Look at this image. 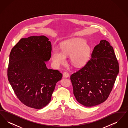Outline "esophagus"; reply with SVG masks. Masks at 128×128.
I'll return each mask as SVG.
<instances>
[{
	"instance_id": "34e87169",
	"label": "esophagus",
	"mask_w": 128,
	"mask_h": 128,
	"mask_svg": "<svg viewBox=\"0 0 128 128\" xmlns=\"http://www.w3.org/2000/svg\"><path fill=\"white\" fill-rule=\"evenodd\" d=\"M63 76L64 77H68L69 76V73H68V72H65L63 73Z\"/></svg>"
}]
</instances>
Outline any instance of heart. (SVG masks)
<instances>
[{"label":"heart","mask_w":128,"mask_h":128,"mask_svg":"<svg viewBox=\"0 0 128 128\" xmlns=\"http://www.w3.org/2000/svg\"><path fill=\"white\" fill-rule=\"evenodd\" d=\"M61 50L54 48L52 51V60L56 66H60L66 60V55H70V60L73 65L80 66L88 61L90 49L84 39L74 38L61 43Z\"/></svg>","instance_id":"obj_1"}]
</instances>
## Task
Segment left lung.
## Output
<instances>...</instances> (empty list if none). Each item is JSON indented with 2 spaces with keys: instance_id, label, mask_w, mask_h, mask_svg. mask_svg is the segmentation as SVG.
Masks as SVG:
<instances>
[{
  "instance_id": "1",
  "label": "left lung",
  "mask_w": 128,
  "mask_h": 128,
  "mask_svg": "<svg viewBox=\"0 0 128 128\" xmlns=\"http://www.w3.org/2000/svg\"><path fill=\"white\" fill-rule=\"evenodd\" d=\"M118 72L119 65L113 47L107 41H100L94 48L90 60L70 76L77 101L87 107L104 102Z\"/></svg>"
}]
</instances>
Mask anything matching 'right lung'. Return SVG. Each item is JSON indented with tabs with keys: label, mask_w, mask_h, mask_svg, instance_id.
Listing matches in <instances>:
<instances>
[{
	"label": "right lung",
	"mask_w": 128,
	"mask_h": 128,
	"mask_svg": "<svg viewBox=\"0 0 128 128\" xmlns=\"http://www.w3.org/2000/svg\"><path fill=\"white\" fill-rule=\"evenodd\" d=\"M52 46L45 36L22 38L10 54L8 78L17 97L25 106L41 109L50 102L62 74L47 68Z\"/></svg>",
	"instance_id": "1"
}]
</instances>
